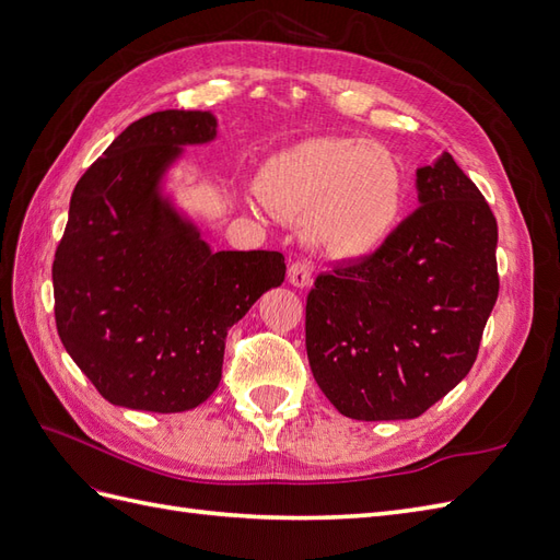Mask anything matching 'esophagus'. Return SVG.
<instances>
[{
    "label": "esophagus",
    "instance_id": "34e87169",
    "mask_svg": "<svg viewBox=\"0 0 560 560\" xmlns=\"http://www.w3.org/2000/svg\"><path fill=\"white\" fill-rule=\"evenodd\" d=\"M287 278L294 287H308L313 282V264L308 259H296L290 264Z\"/></svg>",
    "mask_w": 560,
    "mask_h": 560
}]
</instances>
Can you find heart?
I'll use <instances>...</instances> for the list:
<instances>
[{
	"mask_svg": "<svg viewBox=\"0 0 560 560\" xmlns=\"http://www.w3.org/2000/svg\"><path fill=\"white\" fill-rule=\"evenodd\" d=\"M264 206L336 259H364L401 222L406 177L385 147L360 138H313L270 159L259 177Z\"/></svg>",
	"mask_w": 560,
	"mask_h": 560,
	"instance_id": "1",
	"label": "heart"
}]
</instances>
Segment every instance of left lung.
I'll use <instances>...</instances> for the list:
<instances>
[{"label": "left lung", "mask_w": 560, "mask_h": 560, "mask_svg": "<svg viewBox=\"0 0 560 560\" xmlns=\"http://www.w3.org/2000/svg\"><path fill=\"white\" fill-rule=\"evenodd\" d=\"M420 208L362 261L319 273L306 299L313 376L338 413H425L477 360L493 311L498 222L451 154L418 171Z\"/></svg>", "instance_id": "1"}]
</instances>
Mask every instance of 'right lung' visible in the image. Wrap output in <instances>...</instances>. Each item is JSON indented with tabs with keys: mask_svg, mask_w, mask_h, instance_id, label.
I'll return each instance as SVG.
<instances>
[{
	"mask_svg": "<svg viewBox=\"0 0 560 560\" xmlns=\"http://www.w3.org/2000/svg\"><path fill=\"white\" fill-rule=\"evenodd\" d=\"M214 132L208 112L142 116L74 186L54 259L56 327L116 406L196 409L222 381L229 327L284 280L280 252H212L156 194L179 144Z\"/></svg>",
	"mask_w": 560,
	"mask_h": 560,
	"instance_id": "add662e5",
	"label": "right lung"
}]
</instances>
